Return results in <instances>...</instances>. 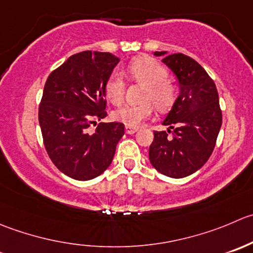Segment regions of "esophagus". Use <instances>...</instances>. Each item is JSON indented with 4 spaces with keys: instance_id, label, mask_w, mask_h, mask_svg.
I'll return each instance as SVG.
<instances>
[{
    "instance_id": "1",
    "label": "esophagus",
    "mask_w": 253,
    "mask_h": 253,
    "mask_svg": "<svg viewBox=\"0 0 253 253\" xmlns=\"http://www.w3.org/2000/svg\"><path fill=\"white\" fill-rule=\"evenodd\" d=\"M125 129H126V133L127 134H132L134 133V132H137V127H132V126H126L125 127Z\"/></svg>"
}]
</instances>
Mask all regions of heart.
<instances>
[{"label":"heart","instance_id":"heart-1","mask_svg":"<svg viewBox=\"0 0 253 253\" xmlns=\"http://www.w3.org/2000/svg\"><path fill=\"white\" fill-rule=\"evenodd\" d=\"M129 80L143 85L141 91L142 102L125 105L114 111L112 117L126 126L136 127L153 114V105L159 111L173 106L178 96V85L168 78V70L156 59L141 56L127 65ZM126 83L117 73H112L104 85L105 96L112 105H121L125 97Z\"/></svg>","mask_w":253,"mask_h":253}]
</instances>
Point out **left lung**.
Wrapping results in <instances>:
<instances>
[{
	"instance_id": "left-lung-1",
	"label": "left lung",
	"mask_w": 253,
	"mask_h": 253,
	"mask_svg": "<svg viewBox=\"0 0 253 253\" xmlns=\"http://www.w3.org/2000/svg\"><path fill=\"white\" fill-rule=\"evenodd\" d=\"M162 61L178 78L180 94L163 121L168 131H154L149 161L159 173L184 178L202 168L214 151L222 124L219 94L214 80L190 56L175 53Z\"/></svg>"
}]
</instances>
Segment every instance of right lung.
I'll return each mask as SVG.
<instances>
[{
	"label": "right lung",
	"mask_w": 253,
	"mask_h": 253,
	"mask_svg": "<svg viewBox=\"0 0 253 253\" xmlns=\"http://www.w3.org/2000/svg\"><path fill=\"white\" fill-rule=\"evenodd\" d=\"M120 59L111 53L85 50L74 54L50 73L38 109L43 143L56 168L77 180L104 173L125 134L120 122H100L107 116L104 85Z\"/></svg>",
	"instance_id": "right-lung-1"
}]
</instances>
